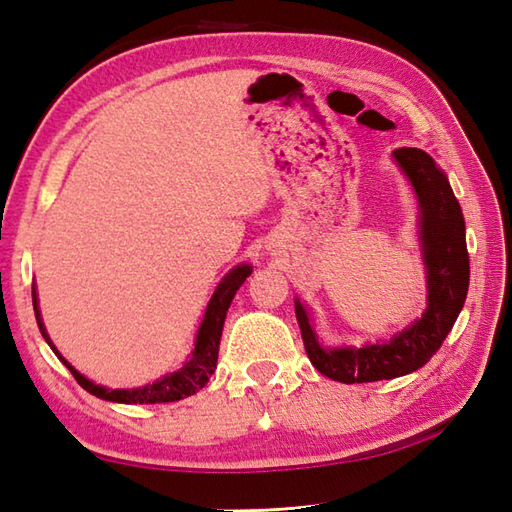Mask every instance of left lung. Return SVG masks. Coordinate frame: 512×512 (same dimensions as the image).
I'll list each match as a JSON object with an SVG mask.
<instances>
[{
    "instance_id": "obj_1",
    "label": "left lung",
    "mask_w": 512,
    "mask_h": 512,
    "mask_svg": "<svg viewBox=\"0 0 512 512\" xmlns=\"http://www.w3.org/2000/svg\"><path fill=\"white\" fill-rule=\"evenodd\" d=\"M411 182L418 200V244L427 279V308L405 330L385 341L323 345L310 310L295 299V314L310 363L339 383H374L416 372L440 350L469 290V253L460 202L436 160L427 151L402 147L391 154Z\"/></svg>"
}]
</instances>
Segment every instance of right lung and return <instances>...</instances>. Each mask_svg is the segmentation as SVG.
<instances>
[{"mask_svg": "<svg viewBox=\"0 0 512 512\" xmlns=\"http://www.w3.org/2000/svg\"><path fill=\"white\" fill-rule=\"evenodd\" d=\"M250 273H253V266L239 264L228 270V273L222 277V281L217 284L213 292V297L209 299V303H206L198 332H195L191 356L184 361V365L176 369V372L160 376L158 380H154V383L134 387V389H110L105 385H96L94 380L83 376L79 369H74L50 341L46 325H43V319H41L37 286H32V306H35V317H37L41 336L52 347V352L61 358L63 365L70 369L72 376L76 378V383H79L85 391H90L92 396L101 400L121 402V405H156V402H173V400L187 398L209 383V378L215 374V367H217V352H220V339H222L226 312L231 308L235 292L244 284L246 277H250Z\"/></svg>", "mask_w": 512, "mask_h": 512, "instance_id": "right-lung-1", "label": "right lung"}]
</instances>
